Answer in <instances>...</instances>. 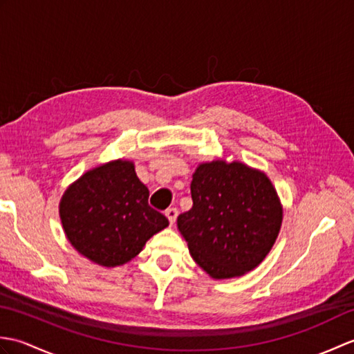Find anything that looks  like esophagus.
I'll return each instance as SVG.
<instances>
[{
  "label": "esophagus",
  "mask_w": 354,
  "mask_h": 354,
  "mask_svg": "<svg viewBox=\"0 0 354 354\" xmlns=\"http://www.w3.org/2000/svg\"><path fill=\"white\" fill-rule=\"evenodd\" d=\"M165 216H167L170 225H175L176 217H178V209L176 208H167V209H165Z\"/></svg>",
  "instance_id": "1"
}]
</instances>
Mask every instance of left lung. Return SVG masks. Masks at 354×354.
<instances>
[{
    "instance_id": "left-lung-1",
    "label": "left lung",
    "mask_w": 354,
    "mask_h": 354,
    "mask_svg": "<svg viewBox=\"0 0 354 354\" xmlns=\"http://www.w3.org/2000/svg\"><path fill=\"white\" fill-rule=\"evenodd\" d=\"M193 207L178 216L193 260L205 272L240 277L257 268L281 228L283 207L265 173L243 162L199 164L190 185Z\"/></svg>"
}]
</instances>
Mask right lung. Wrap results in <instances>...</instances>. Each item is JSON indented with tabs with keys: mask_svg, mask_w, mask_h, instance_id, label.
I'll use <instances>...</instances> for the list:
<instances>
[{
	"mask_svg": "<svg viewBox=\"0 0 354 354\" xmlns=\"http://www.w3.org/2000/svg\"><path fill=\"white\" fill-rule=\"evenodd\" d=\"M66 239L86 259L114 268L138 255L169 225L149 205V190L132 161L117 160L82 175L59 204Z\"/></svg>",
	"mask_w": 354,
	"mask_h": 354,
	"instance_id": "obj_1",
	"label": "right lung"
}]
</instances>
